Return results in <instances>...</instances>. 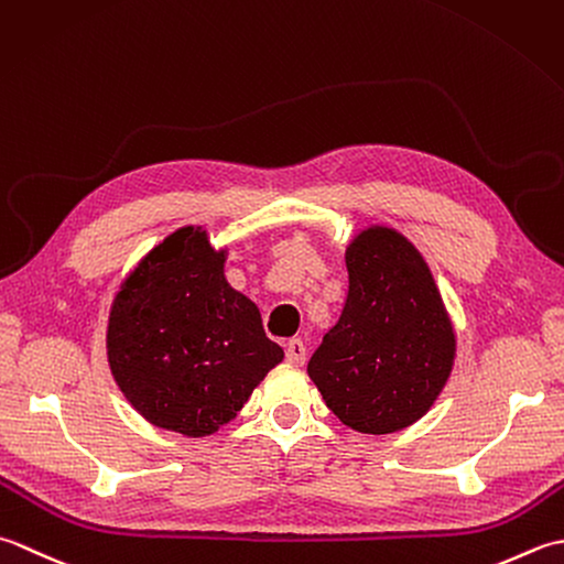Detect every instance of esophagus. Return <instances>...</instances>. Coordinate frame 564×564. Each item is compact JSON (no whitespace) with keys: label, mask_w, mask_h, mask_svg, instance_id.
Listing matches in <instances>:
<instances>
[{"label":"esophagus","mask_w":564,"mask_h":564,"mask_svg":"<svg viewBox=\"0 0 564 564\" xmlns=\"http://www.w3.org/2000/svg\"><path fill=\"white\" fill-rule=\"evenodd\" d=\"M284 358L290 365H296V367L304 365L306 362V346L299 338H292L284 348Z\"/></svg>","instance_id":"34e87169"}]
</instances>
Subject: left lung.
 I'll return each mask as SVG.
<instances>
[{"label": "left lung", "mask_w": 564, "mask_h": 564, "mask_svg": "<svg viewBox=\"0 0 564 564\" xmlns=\"http://www.w3.org/2000/svg\"><path fill=\"white\" fill-rule=\"evenodd\" d=\"M348 296L308 360L326 406L346 426L384 435L411 426L438 399L455 333L421 252L372 226L346 250Z\"/></svg>", "instance_id": "obj_1"}]
</instances>
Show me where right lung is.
<instances>
[{"label":"right lung","instance_id":"right-lung-1","mask_svg":"<svg viewBox=\"0 0 564 564\" xmlns=\"http://www.w3.org/2000/svg\"><path fill=\"white\" fill-rule=\"evenodd\" d=\"M204 231L180 228L141 260L113 299L109 365L153 426L212 435L243 409L284 352L258 306L224 278Z\"/></svg>","mask_w":564,"mask_h":564}]
</instances>
